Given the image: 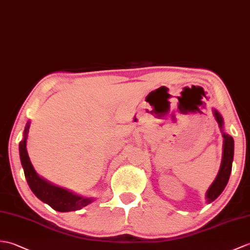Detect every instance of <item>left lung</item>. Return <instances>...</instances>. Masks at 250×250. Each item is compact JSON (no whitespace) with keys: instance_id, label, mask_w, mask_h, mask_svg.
Returning a JSON list of instances; mask_svg holds the SVG:
<instances>
[{"instance_id":"1","label":"left lung","mask_w":250,"mask_h":250,"mask_svg":"<svg viewBox=\"0 0 250 250\" xmlns=\"http://www.w3.org/2000/svg\"><path fill=\"white\" fill-rule=\"evenodd\" d=\"M214 115H215V118L217 124L220 129H224V121L223 117L220 114L214 109ZM224 137V151H223V161L222 165H220V169L218 175L215 179V181L212 183L210 188L207 191V201L208 204L215 200L217 197L222 194V191L227 185L229 181V177L232 169V161H233V152H234V141L230 135L223 133Z\"/></svg>"}]
</instances>
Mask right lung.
<instances>
[{
	"label": "right lung",
	"instance_id": "1",
	"mask_svg": "<svg viewBox=\"0 0 250 250\" xmlns=\"http://www.w3.org/2000/svg\"><path fill=\"white\" fill-rule=\"evenodd\" d=\"M28 127H30V124H27L25 126L24 133H23L24 138L19 144V151L21 164L23 170H24V176L28 187L31 188L33 193L40 200L48 204L52 208L60 212L77 211L90 204L92 199L83 198V197L73 195L66 189L54 187V185L44 181L43 179L37 175L31 164L30 158H28L26 151V137L28 133Z\"/></svg>",
	"mask_w": 250,
	"mask_h": 250
}]
</instances>
